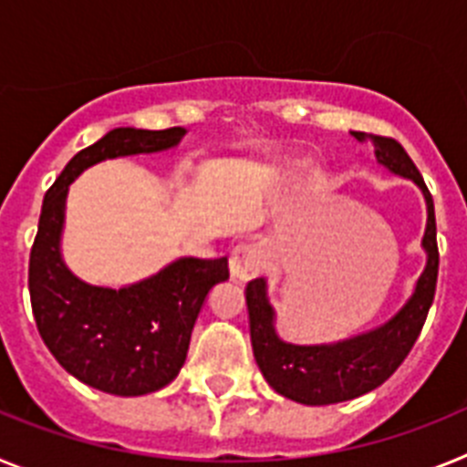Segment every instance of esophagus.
Here are the masks:
<instances>
[{"instance_id":"esophagus-1","label":"esophagus","mask_w":467,"mask_h":467,"mask_svg":"<svg viewBox=\"0 0 467 467\" xmlns=\"http://www.w3.org/2000/svg\"><path fill=\"white\" fill-rule=\"evenodd\" d=\"M231 274L238 280H253L266 269L269 264V250L264 243H241L231 253Z\"/></svg>"}]
</instances>
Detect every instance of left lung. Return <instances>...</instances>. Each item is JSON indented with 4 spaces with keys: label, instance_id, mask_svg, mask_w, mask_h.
Listing matches in <instances>:
<instances>
[{
    "label": "left lung",
    "instance_id": "1",
    "mask_svg": "<svg viewBox=\"0 0 467 467\" xmlns=\"http://www.w3.org/2000/svg\"><path fill=\"white\" fill-rule=\"evenodd\" d=\"M353 138L365 140L362 133ZM377 159L395 175L410 177L420 187L428 203V226L423 236V247L428 253V264L423 275L416 283V292L402 311L383 327L367 332L356 339L341 341L334 346H292L278 339L274 329V308L266 299V285L254 278L245 287L247 317H250V339H253L254 360L262 369L264 379L275 393L301 404H334L360 398L386 379L410 356L411 346L419 339L428 311L435 299L437 269V226L435 205L419 168L404 151L402 144L393 138H374Z\"/></svg>",
    "mask_w": 467,
    "mask_h": 467
}]
</instances>
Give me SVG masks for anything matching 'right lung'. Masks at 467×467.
<instances>
[{
  "label": "right lung",
  "instance_id": "1",
  "mask_svg": "<svg viewBox=\"0 0 467 467\" xmlns=\"http://www.w3.org/2000/svg\"><path fill=\"white\" fill-rule=\"evenodd\" d=\"M184 128H114L81 150L44 196L30 253V301L36 329L72 377L102 393H154L180 374L205 296L229 278V259H180L130 287L81 283L60 259L65 196L72 180L98 161L168 150Z\"/></svg>",
  "mask_w": 467,
  "mask_h": 467
}]
</instances>
